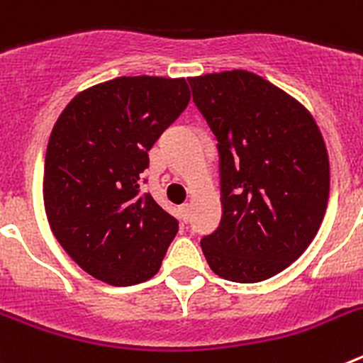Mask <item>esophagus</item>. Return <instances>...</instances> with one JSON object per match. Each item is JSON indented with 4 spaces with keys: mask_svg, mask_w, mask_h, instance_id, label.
<instances>
[{
    "mask_svg": "<svg viewBox=\"0 0 363 363\" xmlns=\"http://www.w3.org/2000/svg\"><path fill=\"white\" fill-rule=\"evenodd\" d=\"M179 216H182V220L184 221H189V216H191V205L189 203L179 205Z\"/></svg>",
    "mask_w": 363,
    "mask_h": 363,
    "instance_id": "1",
    "label": "esophagus"
}]
</instances>
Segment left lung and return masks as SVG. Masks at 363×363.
I'll return each instance as SVG.
<instances>
[{"label":"left lung","mask_w":363,"mask_h":363,"mask_svg":"<svg viewBox=\"0 0 363 363\" xmlns=\"http://www.w3.org/2000/svg\"><path fill=\"white\" fill-rule=\"evenodd\" d=\"M189 85L220 156L221 220L201 251L225 280H267L322 225L329 158L318 125L296 99L247 70L205 74Z\"/></svg>","instance_id":"left-lung-1"}]
</instances>
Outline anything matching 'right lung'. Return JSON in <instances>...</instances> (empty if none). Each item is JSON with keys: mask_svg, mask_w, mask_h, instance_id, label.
Masks as SVG:
<instances>
[{"mask_svg": "<svg viewBox=\"0 0 363 363\" xmlns=\"http://www.w3.org/2000/svg\"><path fill=\"white\" fill-rule=\"evenodd\" d=\"M189 99L184 78L121 76L79 92L57 118L45 154V213L91 277L121 287L158 272L178 220L142 192L143 171Z\"/></svg>", "mask_w": 363, "mask_h": 363, "instance_id": "add662e5", "label": "right lung"}]
</instances>
